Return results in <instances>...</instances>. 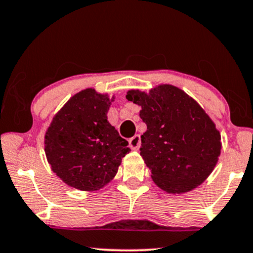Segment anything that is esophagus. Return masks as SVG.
<instances>
[{
  "mask_svg": "<svg viewBox=\"0 0 253 253\" xmlns=\"http://www.w3.org/2000/svg\"><path fill=\"white\" fill-rule=\"evenodd\" d=\"M129 145L134 150H139L140 145H141V139H140L139 134H135L133 137L129 139Z\"/></svg>",
  "mask_w": 253,
  "mask_h": 253,
  "instance_id": "obj_1",
  "label": "esophagus"
}]
</instances>
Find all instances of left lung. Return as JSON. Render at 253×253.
<instances>
[{"label": "left lung", "instance_id": "1", "mask_svg": "<svg viewBox=\"0 0 253 253\" xmlns=\"http://www.w3.org/2000/svg\"><path fill=\"white\" fill-rule=\"evenodd\" d=\"M126 99L141 107L147 130L141 135L140 155L154 183L168 194L189 193L202 184L218 162L222 142L200 104L169 84L149 92L128 89Z\"/></svg>", "mask_w": 253, "mask_h": 253}]
</instances>
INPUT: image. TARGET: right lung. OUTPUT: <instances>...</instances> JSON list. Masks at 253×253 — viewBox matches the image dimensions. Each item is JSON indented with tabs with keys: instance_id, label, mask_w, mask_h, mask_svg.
<instances>
[{
	"instance_id": "obj_1",
	"label": "right lung",
	"mask_w": 253,
	"mask_h": 253,
	"mask_svg": "<svg viewBox=\"0 0 253 253\" xmlns=\"http://www.w3.org/2000/svg\"><path fill=\"white\" fill-rule=\"evenodd\" d=\"M116 97L88 87L72 95L53 116L44 135L51 170L69 187L97 191L116 177L130 152L107 120Z\"/></svg>"
}]
</instances>
